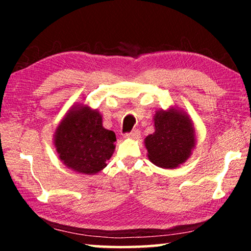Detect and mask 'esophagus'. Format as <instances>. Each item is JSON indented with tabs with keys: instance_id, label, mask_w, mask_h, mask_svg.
Listing matches in <instances>:
<instances>
[{
	"instance_id": "34e87169",
	"label": "esophagus",
	"mask_w": 251,
	"mask_h": 251,
	"mask_svg": "<svg viewBox=\"0 0 251 251\" xmlns=\"http://www.w3.org/2000/svg\"><path fill=\"white\" fill-rule=\"evenodd\" d=\"M126 138H130V139H138L139 137H141V131H139L138 129H134L131 130L130 133H127L125 135Z\"/></svg>"
}]
</instances>
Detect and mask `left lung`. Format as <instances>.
<instances>
[{
  "mask_svg": "<svg viewBox=\"0 0 251 251\" xmlns=\"http://www.w3.org/2000/svg\"><path fill=\"white\" fill-rule=\"evenodd\" d=\"M154 126V133L144 141L148 159L167 169L184 164L196 147V129L190 117L182 109L171 106L157 110Z\"/></svg>",
  "mask_w": 251,
  "mask_h": 251,
  "instance_id": "1",
  "label": "left lung"
}]
</instances>
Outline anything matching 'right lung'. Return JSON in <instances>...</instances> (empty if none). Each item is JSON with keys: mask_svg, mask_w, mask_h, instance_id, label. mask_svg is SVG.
<instances>
[{"mask_svg": "<svg viewBox=\"0 0 251 251\" xmlns=\"http://www.w3.org/2000/svg\"><path fill=\"white\" fill-rule=\"evenodd\" d=\"M116 136L103 126L101 114L87 104L67 110L54 133V147L67 168L83 175H95L107 166L115 151Z\"/></svg>", "mask_w": 251, "mask_h": 251, "instance_id": "obj_1", "label": "right lung"}]
</instances>
